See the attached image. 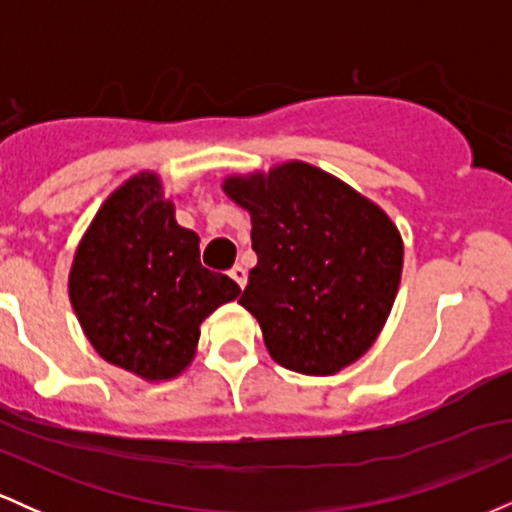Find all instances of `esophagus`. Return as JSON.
Returning a JSON list of instances; mask_svg holds the SVG:
<instances>
[{"mask_svg":"<svg viewBox=\"0 0 512 512\" xmlns=\"http://www.w3.org/2000/svg\"><path fill=\"white\" fill-rule=\"evenodd\" d=\"M228 274H231V279L236 281L240 289H245V284H248V272H245V267H240V264H236V267H233Z\"/></svg>","mask_w":512,"mask_h":512,"instance_id":"obj_1","label":"esophagus"}]
</instances>
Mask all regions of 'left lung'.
<instances>
[{"mask_svg":"<svg viewBox=\"0 0 512 512\" xmlns=\"http://www.w3.org/2000/svg\"><path fill=\"white\" fill-rule=\"evenodd\" d=\"M223 192L250 211V269L240 305L269 356L303 375H334L378 339L402 276L404 245L378 204L303 161L231 175Z\"/></svg>","mask_w":512,"mask_h":512,"instance_id":"1","label":"left lung"}]
</instances>
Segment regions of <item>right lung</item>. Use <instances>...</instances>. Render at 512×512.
Listing matches in <instances>:
<instances>
[{
	"mask_svg": "<svg viewBox=\"0 0 512 512\" xmlns=\"http://www.w3.org/2000/svg\"><path fill=\"white\" fill-rule=\"evenodd\" d=\"M238 293L236 281L202 267L199 236L178 226L149 170L105 199L69 272V301L98 356L151 383L190 366L199 325Z\"/></svg>",
	"mask_w": 512,
	"mask_h": 512,
	"instance_id": "add662e5",
	"label": "right lung"
}]
</instances>
